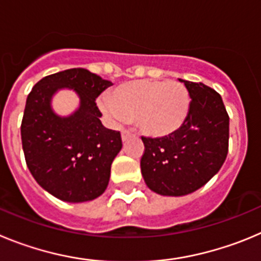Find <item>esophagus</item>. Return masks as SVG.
Masks as SVG:
<instances>
[{"mask_svg": "<svg viewBox=\"0 0 261 261\" xmlns=\"http://www.w3.org/2000/svg\"><path fill=\"white\" fill-rule=\"evenodd\" d=\"M131 135H133V134H131L128 130H122V133H121L122 140H123V142H125V140H127Z\"/></svg>", "mask_w": 261, "mask_h": 261, "instance_id": "34e87169", "label": "esophagus"}]
</instances>
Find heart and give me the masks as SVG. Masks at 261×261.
Wrapping results in <instances>:
<instances>
[{
	"label": "heart",
	"instance_id": "1",
	"mask_svg": "<svg viewBox=\"0 0 261 261\" xmlns=\"http://www.w3.org/2000/svg\"><path fill=\"white\" fill-rule=\"evenodd\" d=\"M190 93L179 82L144 79L117 87L101 109L113 122L135 118L140 130L152 138H165L179 130L190 110Z\"/></svg>",
	"mask_w": 261,
	"mask_h": 261
}]
</instances>
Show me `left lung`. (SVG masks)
I'll return each mask as SVG.
<instances>
[{
  "mask_svg": "<svg viewBox=\"0 0 261 261\" xmlns=\"http://www.w3.org/2000/svg\"><path fill=\"white\" fill-rule=\"evenodd\" d=\"M191 97L182 127L165 138H144L140 168L147 186L168 196L191 194L221 169L229 151V114L220 93L179 79Z\"/></svg>",
  "mask_w": 261,
  "mask_h": 261,
  "instance_id": "1",
  "label": "left lung"
}]
</instances>
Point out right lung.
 Returning <instances> with one entry per match:
<instances>
[{"label": "right lung", "mask_w": 261, "mask_h": 261, "mask_svg": "<svg viewBox=\"0 0 261 261\" xmlns=\"http://www.w3.org/2000/svg\"><path fill=\"white\" fill-rule=\"evenodd\" d=\"M110 84L86 69H70L43 78L28 95L20 126L25 164L40 186L61 200H92L107 190L122 139L119 131L102 126L95 100ZM63 86L81 97V108L67 119L50 109L51 95Z\"/></svg>", "instance_id": "right-lung-1"}]
</instances>
